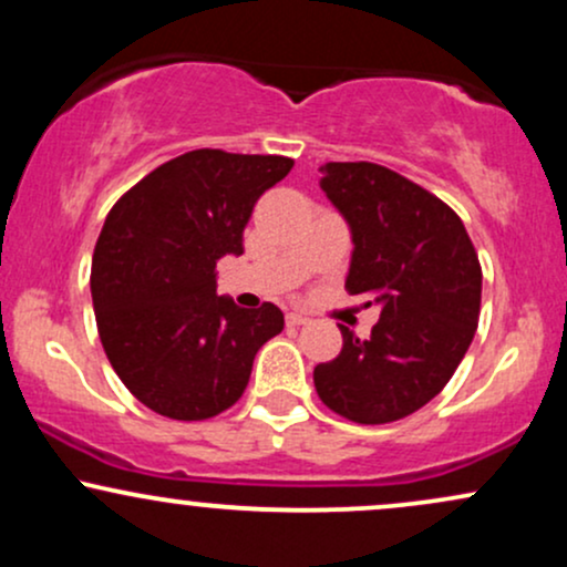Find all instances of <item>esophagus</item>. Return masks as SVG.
I'll use <instances>...</instances> for the list:
<instances>
[{"instance_id": "1", "label": "esophagus", "mask_w": 567, "mask_h": 567, "mask_svg": "<svg viewBox=\"0 0 567 567\" xmlns=\"http://www.w3.org/2000/svg\"><path fill=\"white\" fill-rule=\"evenodd\" d=\"M309 322V317L301 315V311H290L288 315V324H306Z\"/></svg>"}]
</instances>
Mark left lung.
I'll return each mask as SVG.
<instances>
[{
    "mask_svg": "<svg viewBox=\"0 0 567 567\" xmlns=\"http://www.w3.org/2000/svg\"><path fill=\"white\" fill-rule=\"evenodd\" d=\"M322 192L351 229L349 296L381 306L368 341L315 368V386L354 424H392L453 379L480 322L483 269L461 218L424 186L373 162H328Z\"/></svg>",
    "mask_w": 567,
    "mask_h": 567,
    "instance_id": "1",
    "label": "left lung"
}]
</instances>
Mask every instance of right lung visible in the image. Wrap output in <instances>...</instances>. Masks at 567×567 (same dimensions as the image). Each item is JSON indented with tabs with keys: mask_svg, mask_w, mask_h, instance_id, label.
Masks as SVG:
<instances>
[{
	"mask_svg": "<svg viewBox=\"0 0 567 567\" xmlns=\"http://www.w3.org/2000/svg\"><path fill=\"white\" fill-rule=\"evenodd\" d=\"M277 154L186 152L116 199L95 243L90 292L103 351L135 400L175 421L229 410L252 360L282 333L275 303L239 309L216 292V264L243 256L266 188L290 173Z\"/></svg>",
	"mask_w": 567,
	"mask_h": 567,
	"instance_id": "add662e5",
	"label": "right lung"
}]
</instances>
